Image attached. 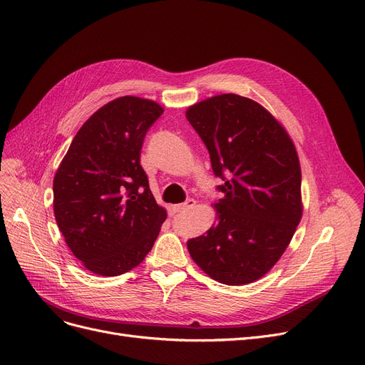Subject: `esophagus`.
<instances>
[{"label": "esophagus", "mask_w": 365, "mask_h": 365, "mask_svg": "<svg viewBox=\"0 0 365 365\" xmlns=\"http://www.w3.org/2000/svg\"><path fill=\"white\" fill-rule=\"evenodd\" d=\"M196 205V200L195 199H187L184 203H180V205H175L173 206V210H175L177 212H185L188 210H192V207Z\"/></svg>", "instance_id": "obj_1"}]
</instances>
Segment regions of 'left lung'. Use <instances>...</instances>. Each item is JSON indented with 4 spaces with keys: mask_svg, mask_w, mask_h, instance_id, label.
<instances>
[{
    "mask_svg": "<svg viewBox=\"0 0 365 365\" xmlns=\"http://www.w3.org/2000/svg\"><path fill=\"white\" fill-rule=\"evenodd\" d=\"M211 158L217 222L187 240L195 263L225 285L264 276L302 220V170L285 129L259 103L235 93L202 101L185 113Z\"/></svg>",
    "mask_w": 365,
    "mask_h": 365,
    "instance_id": "left-lung-1",
    "label": "left lung"
}]
</instances>
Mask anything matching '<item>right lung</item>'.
I'll return each instance as SVG.
<instances>
[{
    "label": "right lung",
    "mask_w": 365,
    "mask_h": 365,
    "mask_svg": "<svg viewBox=\"0 0 365 365\" xmlns=\"http://www.w3.org/2000/svg\"><path fill=\"white\" fill-rule=\"evenodd\" d=\"M163 108L121 96L80 128L53 180V207L66 245L101 276H117L151 251L166 211L141 166L144 138Z\"/></svg>",
    "instance_id": "add662e5"
}]
</instances>
